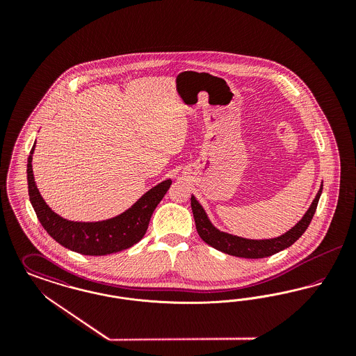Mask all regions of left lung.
Segmentation results:
<instances>
[{
    "mask_svg": "<svg viewBox=\"0 0 356 356\" xmlns=\"http://www.w3.org/2000/svg\"><path fill=\"white\" fill-rule=\"evenodd\" d=\"M322 191L323 183L314 202L311 203L308 211L305 212V216L298 221L289 231L280 236L273 237V238H263V240L245 238V237L231 235V234H227V232H222L220 229H218L211 222L205 209L202 207V204L196 200V197L193 195L191 196V207H192L197 234L208 245L213 247L215 250L221 251L224 254H232L237 257L261 259V257L277 254L288 247H291L299 237L305 234V229L308 228L309 222L315 215Z\"/></svg>",
    "mask_w": 356,
    "mask_h": 356,
    "instance_id": "obj_1",
    "label": "left lung"
}]
</instances>
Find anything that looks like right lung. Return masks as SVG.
Instances as JSON below:
<instances>
[{
	"instance_id": "add662e5",
	"label": "right lung",
	"mask_w": 356,
	"mask_h": 356,
	"mask_svg": "<svg viewBox=\"0 0 356 356\" xmlns=\"http://www.w3.org/2000/svg\"><path fill=\"white\" fill-rule=\"evenodd\" d=\"M35 141L28 157V189L34 212L44 229L70 251L89 256L115 254L138 243L145 235L153 211L161 202L172 180L167 179L145 192L131 208L112 219L72 221L61 218L45 203L34 181L32 159Z\"/></svg>"
}]
</instances>
